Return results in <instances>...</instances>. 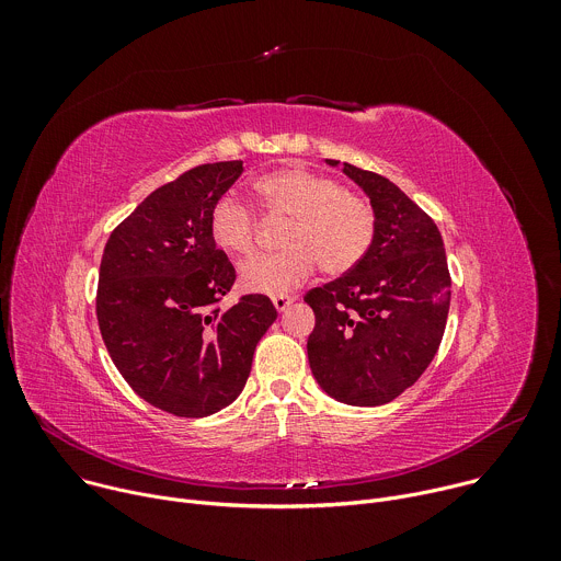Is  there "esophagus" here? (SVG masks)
I'll list each match as a JSON object with an SVG mask.
<instances>
[{
	"mask_svg": "<svg viewBox=\"0 0 561 561\" xmlns=\"http://www.w3.org/2000/svg\"><path fill=\"white\" fill-rule=\"evenodd\" d=\"M293 301H295V299L288 297V295H277V297H273V306L277 308V312H284Z\"/></svg>",
	"mask_w": 561,
	"mask_h": 561,
	"instance_id": "obj_1",
	"label": "esophagus"
}]
</instances>
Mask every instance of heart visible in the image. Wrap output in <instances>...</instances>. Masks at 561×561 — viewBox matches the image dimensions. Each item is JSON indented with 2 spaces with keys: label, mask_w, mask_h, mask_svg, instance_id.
<instances>
[{
  "label": "heart",
  "mask_w": 561,
  "mask_h": 561,
  "mask_svg": "<svg viewBox=\"0 0 561 561\" xmlns=\"http://www.w3.org/2000/svg\"><path fill=\"white\" fill-rule=\"evenodd\" d=\"M255 191L271 215L288 217L290 224L284 230L286 251L239 266L247 290L286 295L314 273L317 262L329 275H344L366 257L375 237L373 208L337 180L308 169H282L260 178ZM255 232L257 217L244 199L228 193L215 202L210 237L221 251L249 255Z\"/></svg>",
  "instance_id": "b5f03b06"
}]
</instances>
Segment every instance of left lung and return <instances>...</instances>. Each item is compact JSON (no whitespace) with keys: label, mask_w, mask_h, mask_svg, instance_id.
<instances>
[{"label":"left lung","mask_w":561,"mask_h":561,"mask_svg":"<svg viewBox=\"0 0 561 561\" xmlns=\"http://www.w3.org/2000/svg\"><path fill=\"white\" fill-rule=\"evenodd\" d=\"M370 199L375 237L366 257L340 279L312 288L308 364L329 397L381 407L413 386L433 362L450 306V275L435 221L390 180L337 159Z\"/></svg>","instance_id":"1"}]
</instances>
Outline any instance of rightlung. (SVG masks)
<instances>
[{
    "label": "right lung",
    "instance_id": "right-lung-1",
    "mask_svg": "<svg viewBox=\"0 0 561 561\" xmlns=\"http://www.w3.org/2000/svg\"><path fill=\"white\" fill-rule=\"evenodd\" d=\"M242 171V159L202 164L152 191L102 255L98 322L108 355L141 399L178 417L232 404L277 319L266 295L215 308L234 268L213 242L210 210Z\"/></svg>",
    "mask_w": 561,
    "mask_h": 561
}]
</instances>
